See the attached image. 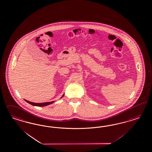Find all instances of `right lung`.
<instances>
[{
	"instance_id": "add662e5",
	"label": "right lung",
	"mask_w": 152,
	"mask_h": 152,
	"mask_svg": "<svg viewBox=\"0 0 152 152\" xmlns=\"http://www.w3.org/2000/svg\"><path fill=\"white\" fill-rule=\"evenodd\" d=\"M64 95L62 96L61 97H64ZM25 101L26 102H28L29 104H30L31 105H34V106H37V107H45V106H47V105H48L50 104H51L52 103L54 102V101H51V102H43V103H35V102H30V101H27L25 100Z\"/></svg>"
}]
</instances>
